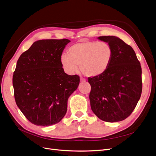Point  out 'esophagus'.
<instances>
[{"mask_svg":"<svg viewBox=\"0 0 156 156\" xmlns=\"http://www.w3.org/2000/svg\"><path fill=\"white\" fill-rule=\"evenodd\" d=\"M80 82H86V80L85 78H80Z\"/></svg>","mask_w":156,"mask_h":156,"instance_id":"esophagus-1","label":"esophagus"}]
</instances>
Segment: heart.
I'll use <instances>...</instances> for the list:
<instances>
[{"mask_svg":"<svg viewBox=\"0 0 156 156\" xmlns=\"http://www.w3.org/2000/svg\"><path fill=\"white\" fill-rule=\"evenodd\" d=\"M112 49L104 42L82 40L69 47L67 54L61 56V63L69 73L80 71L85 76H101L108 68L112 58Z\"/></svg>","mask_w":156,"mask_h":156,"instance_id":"obj_1","label":"heart"}]
</instances>
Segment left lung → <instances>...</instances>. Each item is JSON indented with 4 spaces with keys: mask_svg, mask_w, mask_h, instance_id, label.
<instances>
[{
    "mask_svg": "<svg viewBox=\"0 0 156 156\" xmlns=\"http://www.w3.org/2000/svg\"><path fill=\"white\" fill-rule=\"evenodd\" d=\"M112 49L108 68L101 76L88 78L91 86L90 107L96 116L107 122L129 117L140 99L141 67L134 49L115 36L99 37Z\"/></svg>",
    "mask_w": 156,
    "mask_h": 156,
    "instance_id": "8db88e82",
    "label": "left lung"
}]
</instances>
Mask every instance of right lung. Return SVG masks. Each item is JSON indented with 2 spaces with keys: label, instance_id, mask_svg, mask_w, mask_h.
<instances>
[{
  "label": "right lung",
  "instance_id": "obj_1",
  "mask_svg": "<svg viewBox=\"0 0 156 156\" xmlns=\"http://www.w3.org/2000/svg\"><path fill=\"white\" fill-rule=\"evenodd\" d=\"M68 39L34 42L17 61L13 76L14 96L26 118L38 126L60 122L67 108V100L80 83L78 75L66 74L61 56Z\"/></svg>",
  "mask_w": 156,
  "mask_h": 156
}]
</instances>
